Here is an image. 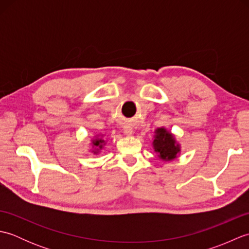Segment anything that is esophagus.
<instances>
[{"mask_svg":"<svg viewBox=\"0 0 249 249\" xmlns=\"http://www.w3.org/2000/svg\"><path fill=\"white\" fill-rule=\"evenodd\" d=\"M124 133L126 135H131V134H133V129H131V127H129V126H125Z\"/></svg>","mask_w":249,"mask_h":249,"instance_id":"esophagus-1","label":"esophagus"}]
</instances>
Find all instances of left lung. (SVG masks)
Listing matches in <instances>:
<instances>
[{
    "instance_id": "left-lung-1",
    "label": "left lung",
    "mask_w": 249,
    "mask_h": 249,
    "mask_svg": "<svg viewBox=\"0 0 249 249\" xmlns=\"http://www.w3.org/2000/svg\"><path fill=\"white\" fill-rule=\"evenodd\" d=\"M155 152L160 154V157L163 160H171L177 157L179 152L178 145H176L173 137L165 128H158L156 130L155 139L153 141Z\"/></svg>"
}]
</instances>
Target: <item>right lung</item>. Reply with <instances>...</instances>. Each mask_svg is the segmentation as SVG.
I'll use <instances>...</instances> for the list:
<instances>
[{"instance_id": "right-lung-1", "label": "right lung", "mask_w": 249, "mask_h": 249, "mask_svg": "<svg viewBox=\"0 0 249 249\" xmlns=\"http://www.w3.org/2000/svg\"><path fill=\"white\" fill-rule=\"evenodd\" d=\"M103 140L102 139H96V140H94L93 141V144L95 145V146H99V147H102V145H100V143H103Z\"/></svg>"}]
</instances>
